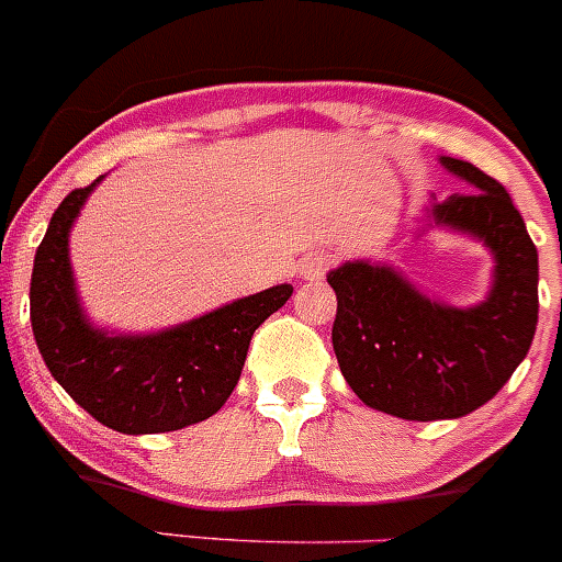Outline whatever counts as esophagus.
Returning a JSON list of instances; mask_svg holds the SVG:
<instances>
[{"label": "esophagus", "mask_w": 562, "mask_h": 562, "mask_svg": "<svg viewBox=\"0 0 562 562\" xmlns=\"http://www.w3.org/2000/svg\"><path fill=\"white\" fill-rule=\"evenodd\" d=\"M331 266V258L326 252H315V255H307V258L299 263V274L304 277V280H324V274L329 271Z\"/></svg>", "instance_id": "34e87169"}]
</instances>
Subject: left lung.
<instances>
[{
    "mask_svg": "<svg viewBox=\"0 0 562 562\" xmlns=\"http://www.w3.org/2000/svg\"><path fill=\"white\" fill-rule=\"evenodd\" d=\"M442 165L472 189L434 205V216L494 252L486 302L445 307L362 260L326 277L337 293L331 346L348 386L364 406L419 423L464 417L492 401L527 357L538 324V249L514 200L470 161Z\"/></svg>",
    "mask_w": 562,
    "mask_h": 562,
    "instance_id": "obj_1",
    "label": "left lung"
}]
</instances>
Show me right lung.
Wrapping results in <instances>:
<instances>
[{"mask_svg": "<svg viewBox=\"0 0 562 562\" xmlns=\"http://www.w3.org/2000/svg\"><path fill=\"white\" fill-rule=\"evenodd\" d=\"M98 181L59 203L35 252L30 282L35 342L63 390L106 428L178 431L225 406L255 329L291 299L293 288H269L159 335L112 337L92 329L76 302L68 233Z\"/></svg>", "mask_w": 562, "mask_h": 562, "instance_id": "right-lung-1", "label": "right lung"}]
</instances>
